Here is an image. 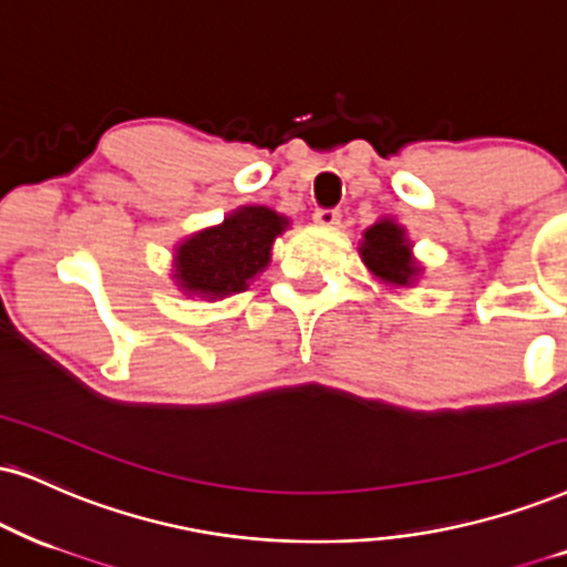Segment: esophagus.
<instances>
[{
	"label": "esophagus",
	"instance_id": "esophagus-1",
	"mask_svg": "<svg viewBox=\"0 0 567 567\" xmlns=\"http://www.w3.org/2000/svg\"><path fill=\"white\" fill-rule=\"evenodd\" d=\"M313 221L321 227V230H334L337 225H340V214L334 209H319L313 214Z\"/></svg>",
	"mask_w": 567,
	"mask_h": 567
}]
</instances>
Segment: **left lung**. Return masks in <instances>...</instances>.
Segmentation results:
<instances>
[{
  "mask_svg": "<svg viewBox=\"0 0 567 567\" xmlns=\"http://www.w3.org/2000/svg\"><path fill=\"white\" fill-rule=\"evenodd\" d=\"M358 254L371 275L390 288H413L424 275V267L413 256V243L405 227L392 217H379L369 230H363Z\"/></svg>",
  "mask_w": 567,
  "mask_h": 567,
  "instance_id": "8db88e82",
  "label": "left lung"
}]
</instances>
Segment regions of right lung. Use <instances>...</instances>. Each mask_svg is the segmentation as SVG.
I'll use <instances>...</instances> for the list:
<instances>
[{
	"label": "right lung",
	"mask_w": 567,
	"mask_h": 567,
	"mask_svg": "<svg viewBox=\"0 0 567 567\" xmlns=\"http://www.w3.org/2000/svg\"><path fill=\"white\" fill-rule=\"evenodd\" d=\"M290 227L269 206H238L221 225L188 235L175 246L172 282L185 298L221 300L248 290L269 267L271 246Z\"/></svg>",
	"instance_id": "1"
}]
</instances>
